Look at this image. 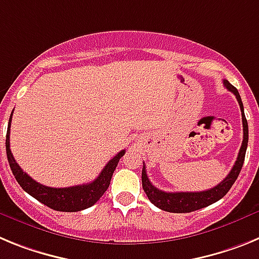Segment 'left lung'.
Listing matches in <instances>:
<instances>
[{
    "label": "left lung",
    "instance_id": "left-lung-1",
    "mask_svg": "<svg viewBox=\"0 0 259 259\" xmlns=\"http://www.w3.org/2000/svg\"><path fill=\"white\" fill-rule=\"evenodd\" d=\"M224 87L232 92L233 95L236 96L237 102L240 105V110H241V116H242V132H244V137H242V144L240 148L239 155L237 159L233 164L232 170L230 171L226 179L223 182L219 183L218 185H215L214 188H210L207 191L202 192H163L159 191L150 183L149 178L146 175V168L145 163L143 166V174H141V182H143V189L146 193L148 198L153 205L159 207L161 210L168 212H191L194 210H200L202 207H206L211 203L217 202L221 198H223L227 192L230 191L233 183L236 182L237 176H239L241 167L244 164V159H245V153L246 148H248V122H246L245 114H244V106H242L241 97H240L237 89L227 81L223 80Z\"/></svg>",
    "mask_w": 259,
    "mask_h": 259
}]
</instances>
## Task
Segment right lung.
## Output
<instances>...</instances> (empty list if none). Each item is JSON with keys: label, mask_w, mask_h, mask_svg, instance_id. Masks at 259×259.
Returning <instances> with one entry per match:
<instances>
[{"label": "right lung", "mask_w": 259, "mask_h": 259, "mask_svg": "<svg viewBox=\"0 0 259 259\" xmlns=\"http://www.w3.org/2000/svg\"><path fill=\"white\" fill-rule=\"evenodd\" d=\"M11 116H13V113L9 119L8 134H6V154H8V161L11 171H13V175L15 176L17 182L27 193L31 194L32 197H35L36 200L47 205L50 209L66 212L88 209L102 197V194L109 188L111 176L118 166L119 159L124 155L125 150L119 152L115 157L111 158L104 167L101 174L97 176V179H95L93 182L88 183V184L74 185V187H68V188H52V187L42 185L32 179L31 176L27 175L20 168L17 161L14 159L10 150Z\"/></svg>", "instance_id": "obj_1"}]
</instances>
